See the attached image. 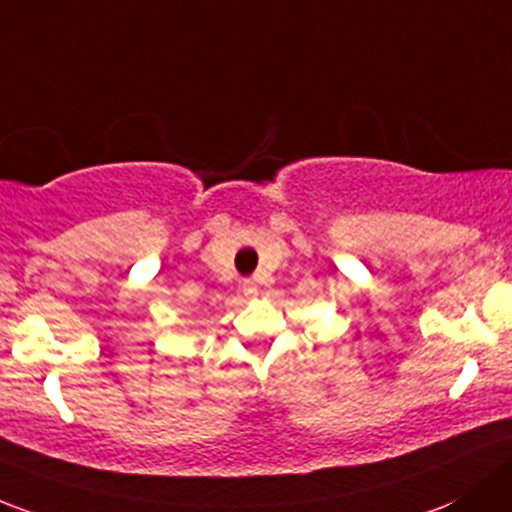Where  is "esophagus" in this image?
<instances>
[{
	"mask_svg": "<svg viewBox=\"0 0 512 512\" xmlns=\"http://www.w3.org/2000/svg\"><path fill=\"white\" fill-rule=\"evenodd\" d=\"M242 294H245L247 299H255L257 297V284L250 282V279H245V282H242Z\"/></svg>",
	"mask_w": 512,
	"mask_h": 512,
	"instance_id": "1",
	"label": "esophagus"
}]
</instances>
